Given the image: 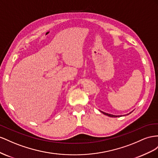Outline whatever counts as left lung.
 Wrapping results in <instances>:
<instances>
[{"label": "left lung", "mask_w": 158, "mask_h": 158, "mask_svg": "<svg viewBox=\"0 0 158 158\" xmlns=\"http://www.w3.org/2000/svg\"><path fill=\"white\" fill-rule=\"evenodd\" d=\"M101 112H102L103 114H105V115H107V116H110V117H119V116H122L121 115L120 116H116V115H113V114H108V113H106V112H102V111H101ZM131 112H130L129 114H130L131 113ZM127 114V115L128 114Z\"/></svg>", "instance_id": "8db88e82"}]
</instances>
